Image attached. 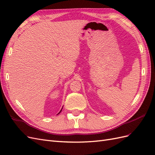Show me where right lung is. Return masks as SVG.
<instances>
[{
    "label": "right lung",
    "mask_w": 155,
    "mask_h": 155,
    "mask_svg": "<svg viewBox=\"0 0 155 155\" xmlns=\"http://www.w3.org/2000/svg\"><path fill=\"white\" fill-rule=\"evenodd\" d=\"M61 110H62V108H61ZM61 110H60V112H59V113H58V114H60V112H61Z\"/></svg>",
    "instance_id": "right-lung-1"
}]
</instances>
